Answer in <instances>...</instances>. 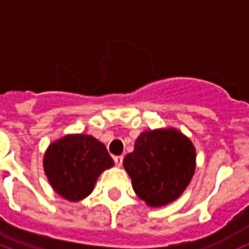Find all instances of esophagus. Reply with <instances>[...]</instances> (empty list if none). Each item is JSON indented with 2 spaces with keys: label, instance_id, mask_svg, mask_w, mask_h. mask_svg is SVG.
<instances>
[{
  "label": "esophagus",
  "instance_id": "obj_1",
  "mask_svg": "<svg viewBox=\"0 0 249 249\" xmlns=\"http://www.w3.org/2000/svg\"><path fill=\"white\" fill-rule=\"evenodd\" d=\"M114 159V163H116L117 166H121L122 165V161H123V157L122 155H117V157L113 158Z\"/></svg>",
  "mask_w": 249,
  "mask_h": 249
}]
</instances>
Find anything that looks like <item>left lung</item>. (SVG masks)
I'll return each mask as SVG.
<instances>
[{
	"label": "left lung",
	"instance_id": "left-lung-1",
	"mask_svg": "<svg viewBox=\"0 0 249 249\" xmlns=\"http://www.w3.org/2000/svg\"><path fill=\"white\" fill-rule=\"evenodd\" d=\"M135 194L150 207H161L183 194L196 169V149L173 127L140 133L123 159Z\"/></svg>",
	"mask_w": 249,
	"mask_h": 249
}]
</instances>
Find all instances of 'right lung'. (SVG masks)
Segmentation results:
<instances>
[{"mask_svg":"<svg viewBox=\"0 0 249 249\" xmlns=\"http://www.w3.org/2000/svg\"><path fill=\"white\" fill-rule=\"evenodd\" d=\"M114 165L104 143L85 133H71L53 141L43 158V168L55 194L71 202L84 200L96 179Z\"/></svg>","mask_w":249,"mask_h":249,"instance_id":"add662e5","label":"right lung"}]
</instances>
